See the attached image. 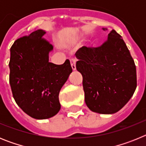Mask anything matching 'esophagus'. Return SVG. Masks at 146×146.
I'll return each mask as SVG.
<instances>
[{"instance_id": "1", "label": "esophagus", "mask_w": 146, "mask_h": 146, "mask_svg": "<svg viewBox=\"0 0 146 146\" xmlns=\"http://www.w3.org/2000/svg\"><path fill=\"white\" fill-rule=\"evenodd\" d=\"M76 62H77V60L75 58H72L70 60L71 66H72V68L73 70H75L76 69Z\"/></svg>"}]
</instances>
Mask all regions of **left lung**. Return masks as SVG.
<instances>
[{"instance_id":"obj_1","label":"left lung","mask_w":146,"mask_h":146,"mask_svg":"<svg viewBox=\"0 0 146 146\" xmlns=\"http://www.w3.org/2000/svg\"><path fill=\"white\" fill-rule=\"evenodd\" d=\"M75 55L88 108L102 114L119 111L137 87L136 66L121 35L113 30L102 46H84Z\"/></svg>"}]
</instances>
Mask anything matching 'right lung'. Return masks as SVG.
Wrapping results in <instances>:
<instances>
[{"instance_id":"right-lung-1","label":"right lung","mask_w":146,"mask_h":146,"mask_svg":"<svg viewBox=\"0 0 146 146\" xmlns=\"http://www.w3.org/2000/svg\"><path fill=\"white\" fill-rule=\"evenodd\" d=\"M38 30L14 42L11 47L9 82L13 97L25 113L46 119L60 109L59 92L72 72L66 59L61 65L49 62L53 47Z\"/></svg>"}]
</instances>
